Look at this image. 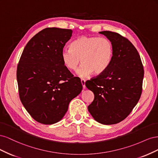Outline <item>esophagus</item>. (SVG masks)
Segmentation results:
<instances>
[{
    "label": "esophagus",
    "instance_id": "obj_1",
    "mask_svg": "<svg viewBox=\"0 0 158 158\" xmlns=\"http://www.w3.org/2000/svg\"><path fill=\"white\" fill-rule=\"evenodd\" d=\"M85 80L84 79H81V83H82V87L83 89H85Z\"/></svg>",
    "mask_w": 158,
    "mask_h": 158
}]
</instances>
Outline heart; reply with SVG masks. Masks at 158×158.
Segmentation results:
<instances>
[{
    "instance_id": "1",
    "label": "heart",
    "mask_w": 158,
    "mask_h": 158,
    "mask_svg": "<svg viewBox=\"0 0 158 158\" xmlns=\"http://www.w3.org/2000/svg\"><path fill=\"white\" fill-rule=\"evenodd\" d=\"M114 54L111 41L105 37L82 35L71 44L70 48L61 51V60L69 70H75L80 60L82 64L76 70L80 78H85L94 73L101 74L111 64Z\"/></svg>"
}]
</instances>
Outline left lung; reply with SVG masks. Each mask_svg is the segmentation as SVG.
Returning a JSON list of instances; mask_svg holds the SVG:
<instances>
[{
  "label": "left lung",
  "mask_w": 158,
  "mask_h": 158,
  "mask_svg": "<svg viewBox=\"0 0 158 158\" xmlns=\"http://www.w3.org/2000/svg\"><path fill=\"white\" fill-rule=\"evenodd\" d=\"M99 33L111 41L114 54L108 69L85 83L94 94L88 109L98 123L113 125L127 117L139 101L144 71L139 54L128 39L109 31Z\"/></svg>",
  "instance_id": "left-lung-1"
}]
</instances>
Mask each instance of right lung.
<instances>
[{
  "mask_svg": "<svg viewBox=\"0 0 158 158\" xmlns=\"http://www.w3.org/2000/svg\"><path fill=\"white\" fill-rule=\"evenodd\" d=\"M73 31L47 27L27 43L17 66L19 96L31 117L52 125L64 117L81 92V81L64 66L60 53Z\"/></svg>",
  "mask_w": 158,
  "mask_h": 158,
  "instance_id": "add662e5",
  "label": "right lung"
}]
</instances>
